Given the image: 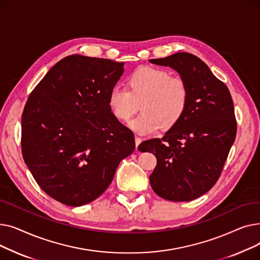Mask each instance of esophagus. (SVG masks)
<instances>
[{"label":"esophagus","instance_id":"1","mask_svg":"<svg viewBox=\"0 0 260 260\" xmlns=\"http://www.w3.org/2000/svg\"><path fill=\"white\" fill-rule=\"evenodd\" d=\"M135 142H136V149H137L139 144L141 143V138L138 137V136H136V137H135Z\"/></svg>","mask_w":260,"mask_h":260}]
</instances>
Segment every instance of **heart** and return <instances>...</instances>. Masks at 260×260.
<instances>
[{
    "label": "heart",
    "instance_id": "b5f03b06",
    "mask_svg": "<svg viewBox=\"0 0 260 260\" xmlns=\"http://www.w3.org/2000/svg\"><path fill=\"white\" fill-rule=\"evenodd\" d=\"M189 100V89L180 77L151 66L135 70L126 78V88L114 87L108 93V106L114 117L128 122L139 111L142 115L131 123L140 135L173 128L184 116Z\"/></svg>",
    "mask_w": 260,
    "mask_h": 260
}]
</instances>
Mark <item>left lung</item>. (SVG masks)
<instances>
[{"mask_svg":"<svg viewBox=\"0 0 260 260\" xmlns=\"http://www.w3.org/2000/svg\"><path fill=\"white\" fill-rule=\"evenodd\" d=\"M149 62L170 66L188 86L186 112L161 139L140 143L153 153L157 166L149 176L154 192L171 201H190L210 190L222 172L236 137L234 104L226 85L209 66L188 52Z\"/></svg>","mask_w":260,"mask_h":260,"instance_id":"8db88e82","label":"left lung"}]
</instances>
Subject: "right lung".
<instances>
[{
	"label": "right lung",
	"mask_w": 260,
	"mask_h": 260,
	"mask_svg": "<svg viewBox=\"0 0 260 260\" xmlns=\"http://www.w3.org/2000/svg\"><path fill=\"white\" fill-rule=\"evenodd\" d=\"M123 65L81 54L65 57L25 104L24 161L39 186L66 206L97 199L121 160L134 152V133L108 106V93L124 72Z\"/></svg>",
	"instance_id": "obj_1"
}]
</instances>
